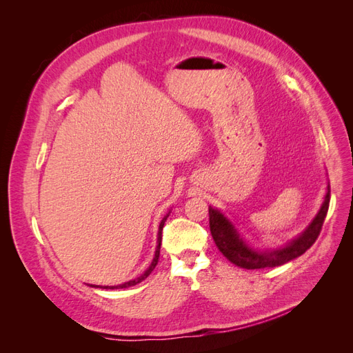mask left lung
<instances>
[{"mask_svg":"<svg viewBox=\"0 0 353 353\" xmlns=\"http://www.w3.org/2000/svg\"><path fill=\"white\" fill-rule=\"evenodd\" d=\"M330 205V184H327V193L321 208H319L311 223L292 241L275 249H254L245 241L236 225L219 209L209 206V225L210 234L219 252L234 265L244 270H262L275 268L302 256L318 239L321 232L324 219L327 216Z\"/></svg>","mask_w":353,"mask_h":353,"instance_id":"8db88e82","label":"left lung"}]
</instances>
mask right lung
Masks as SVG:
<instances>
[{
    "label": "right lung",
    "mask_w": 353,
    "mask_h": 353,
    "mask_svg": "<svg viewBox=\"0 0 353 353\" xmlns=\"http://www.w3.org/2000/svg\"><path fill=\"white\" fill-rule=\"evenodd\" d=\"M169 213H170V210L166 213V215L163 216V219L160 221V223H159V231H157V245H156V252H154V258H153V261H152V263H150V266H148V268L144 271V274H141L140 276H137V279H134V280H131V281H126V283H123V284H117V285H95V284H91V287H95V288H110V290H113V288H126V287H131V285H135V284H138V283H141L143 280H145L148 275L152 274V271L156 268V265H157V262H159V256H160V244H162V230H163V225H165V222H166V219H168V216H169Z\"/></svg>",
    "instance_id": "right-lung-1"
}]
</instances>
